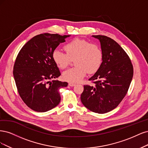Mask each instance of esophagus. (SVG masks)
<instances>
[{"label": "esophagus", "mask_w": 148, "mask_h": 148, "mask_svg": "<svg viewBox=\"0 0 148 148\" xmlns=\"http://www.w3.org/2000/svg\"><path fill=\"white\" fill-rule=\"evenodd\" d=\"M68 85H69V86H71V87H74V86H75V83H73V82H69Z\"/></svg>", "instance_id": "1"}]
</instances>
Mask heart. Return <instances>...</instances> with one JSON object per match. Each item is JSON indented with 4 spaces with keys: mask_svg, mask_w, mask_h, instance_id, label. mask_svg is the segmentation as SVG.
<instances>
[{
    "mask_svg": "<svg viewBox=\"0 0 148 148\" xmlns=\"http://www.w3.org/2000/svg\"><path fill=\"white\" fill-rule=\"evenodd\" d=\"M64 49L66 53L58 49L52 53V58L60 69H65L71 61L74 60L75 67L64 71V80L78 82L82 80L87 73L93 74L98 70L103 61V52L95 44H90L85 39L75 38L66 44Z\"/></svg>",
    "mask_w": 148,
    "mask_h": 148,
    "instance_id": "heart-1",
    "label": "heart"
}]
</instances>
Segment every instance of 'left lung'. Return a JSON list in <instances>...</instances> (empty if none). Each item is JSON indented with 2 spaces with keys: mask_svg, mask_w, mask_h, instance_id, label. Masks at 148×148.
<instances>
[{
  "mask_svg": "<svg viewBox=\"0 0 148 148\" xmlns=\"http://www.w3.org/2000/svg\"><path fill=\"white\" fill-rule=\"evenodd\" d=\"M98 39L103 52V61L89 80L93 85H85L81 94L82 104L92 112L104 114L113 110L126 95L133 75L131 60L126 52L111 38L92 36Z\"/></svg>",
  "mask_w": 148,
  "mask_h": 148,
  "instance_id": "obj_1",
  "label": "left lung"
}]
</instances>
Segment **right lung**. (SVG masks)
Here are the masks:
<instances>
[{
	"mask_svg": "<svg viewBox=\"0 0 148 148\" xmlns=\"http://www.w3.org/2000/svg\"><path fill=\"white\" fill-rule=\"evenodd\" d=\"M70 36L44 33L32 37L24 45L13 66V76L20 97L37 112H46L61 101L59 90L68 86L57 80L61 75L52 53Z\"/></svg>",
	"mask_w": 148,
	"mask_h": 148,
	"instance_id": "right-lung-1",
	"label": "right lung"
}]
</instances>
